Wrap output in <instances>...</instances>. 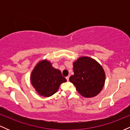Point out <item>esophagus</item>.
Segmentation results:
<instances>
[{
  "label": "esophagus",
  "instance_id": "esophagus-1",
  "mask_svg": "<svg viewBox=\"0 0 130 130\" xmlns=\"http://www.w3.org/2000/svg\"><path fill=\"white\" fill-rule=\"evenodd\" d=\"M69 77H70L69 76H67V77H66V79H67V80H68H68H69Z\"/></svg>",
  "mask_w": 130,
  "mask_h": 130
}]
</instances>
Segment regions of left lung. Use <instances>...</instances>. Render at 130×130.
<instances>
[{
  "instance_id": "obj_1",
  "label": "left lung",
  "mask_w": 130,
  "mask_h": 130,
  "mask_svg": "<svg viewBox=\"0 0 130 130\" xmlns=\"http://www.w3.org/2000/svg\"><path fill=\"white\" fill-rule=\"evenodd\" d=\"M74 74L69 80L86 98L96 96L105 83V73L99 63L89 57H80L73 63Z\"/></svg>"
}]
</instances>
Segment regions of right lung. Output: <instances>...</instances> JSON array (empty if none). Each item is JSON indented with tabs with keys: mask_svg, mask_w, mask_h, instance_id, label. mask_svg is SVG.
<instances>
[{
	"mask_svg": "<svg viewBox=\"0 0 130 130\" xmlns=\"http://www.w3.org/2000/svg\"><path fill=\"white\" fill-rule=\"evenodd\" d=\"M30 80L35 90L44 97L53 95L57 92L62 83L67 82L60 70L53 67L47 60L37 64L31 73Z\"/></svg>",
	"mask_w": 130,
	"mask_h": 130,
	"instance_id": "1",
	"label": "right lung"
}]
</instances>
